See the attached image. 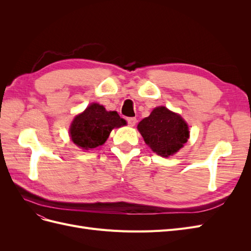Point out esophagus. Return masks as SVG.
<instances>
[{
    "instance_id": "34e87169",
    "label": "esophagus",
    "mask_w": 251,
    "mask_h": 251,
    "mask_svg": "<svg viewBox=\"0 0 251 251\" xmlns=\"http://www.w3.org/2000/svg\"><path fill=\"white\" fill-rule=\"evenodd\" d=\"M126 121H127L128 126H134L136 125V123H137V119H136L135 117H130V118H126Z\"/></svg>"
}]
</instances>
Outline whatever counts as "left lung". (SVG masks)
Returning <instances> with one entry per match:
<instances>
[{"label": "left lung", "mask_w": 251, "mask_h": 251, "mask_svg": "<svg viewBox=\"0 0 251 251\" xmlns=\"http://www.w3.org/2000/svg\"><path fill=\"white\" fill-rule=\"evenodd\" d=\"M137 127L146 143L162 157L177 153L189 137L188 126L183 118L165 107L154 109Z\"/></svg>", "instance_id": "obj_1"}]
</instances>
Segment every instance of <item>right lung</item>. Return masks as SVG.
Listing matches in <instances>:
<instances>
[{
    "label": "right lung",
    "mask_w": 251,
    "mask_h": 251,
    "mask_svg": "<svg viewBox=\"0 0 251 251\" xmlns=\"http://www.w3.org/2000/svg\"><path fill=\"white\" fill-rule=\"evenodd\" d=\"M126 120L115 111L108 112L102 105L92 103L74 118L70 127L72 141L83 150L102 146L114 127L125 126Z\"/></svg>",
    "instance_id": "add662e5"
}]
</instances>
